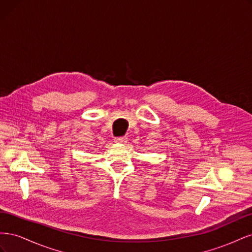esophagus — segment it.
Instances as JSON below:
<instances>
[{
    "label": "esophagus",
    "mask_w": 252,
    "mask_h": 252,
    "mask_svg": "<svg viewBox=\"0 0 252 252\" xmlns=\"http://www.w3.org/2000/svg\"><path fill=\"white\" fill-rule=\"evenodd\" d=\"M114 142H116V143H126L127 138H126V136H119V138L114 139Z\"/></svg>",
    "instance_id": "esophagus-1"
}]
</instances>
